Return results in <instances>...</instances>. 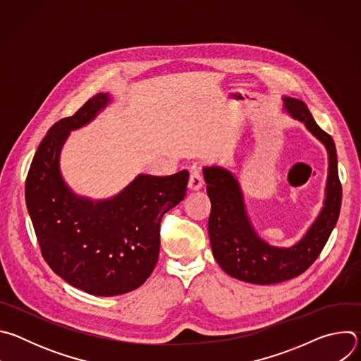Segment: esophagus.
<instances>
[{
  "mask_svg": "<svg viewBox=\"0 0 361 361\" xmlns=\"http://www.w3.org/2000/svg\"><path fill=\"white\" fill-rule=\"evenodd\" d=\"M188 190L190 191H198L204 187V181H202V176L198 173V171H192L190 174V178H188V184H187Z\"/></svg>",
  "mask_w": 361,
  "mask_h": 361,
  "instance_id": "obj_1",
  "label": "esophagus"
}]
</instances>
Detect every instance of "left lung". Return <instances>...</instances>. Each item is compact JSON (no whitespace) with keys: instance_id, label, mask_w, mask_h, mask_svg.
Wrapping results in <instances>:
<instances>
[{"instance_id":"left-lung-1","label":"left lung","mask_w":361,"mask_h":361,"mask_svg":"<svg viewBox=\"0 0 361 361\" xmlns=\"http://www.w3.org/2000/svg\"><path fill=\"white\" fill-rule=\"evenodd\" d=\"M283 110L302 123L324 145L329 159L323 207L293 245H271L259 235L248 216L235 173L216 164L202 169L212 201L209 235L214 259L230 277L251 284H276L305 271L322 252L340 214L341 184L333 138L317 126L301 99L283 95Z\"/></svg>"}]
</instances>
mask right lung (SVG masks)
<instances>
[{"instance_id": "right-lung-1", "label": "right lung", "mask_w": 361, "mask_h": 361, "mask_svg": "<svg viewBox=\"0 0 361 361\" xmlns=\"http://www.w3.org/2000/svg\"><path fill=\"white\" fill-rule=\"evenodd\" d=\"M113 102L99 92L73 116L51 127L38 145L25 201L42 257L70 286L111 297L138 288L160 254L163 216L184 200L188 171L138 174L113 197L92 200L73 191L60 167L71 131L90 124Z\"/></svg>"}]
</instances>
